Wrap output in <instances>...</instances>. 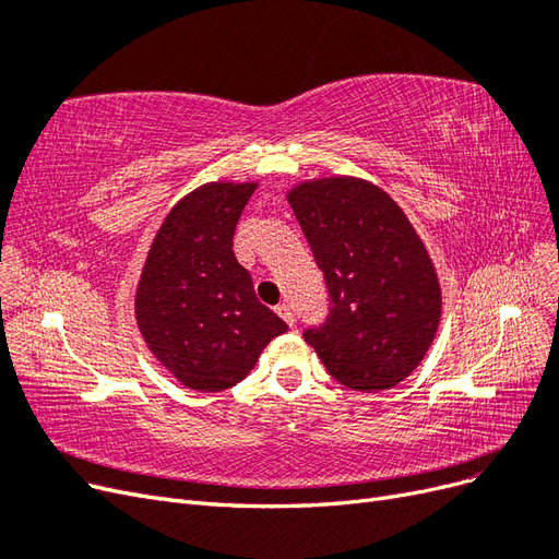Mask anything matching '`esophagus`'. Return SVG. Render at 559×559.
I'll return each instance as SVG.
<instances>
[{
	"label": "esophagus",
	"instance_id": "34e87169",
	"mask_svg": "<svg viewBox=\"0 0 559 559\" xmlns=\"http://www.w3.org/2000/svg\"><path fill=\"white\" fill-rule=\"evenodd\" d=\"M275 312L286 321V324L289 326H294L296 324V314H294V310H292V306H286V302H282V306H277L275 308Z\"/></svg>",
	"mask_w": 559,
	"mask_h": 559
}]
</instances>
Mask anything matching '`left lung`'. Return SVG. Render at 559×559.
Masks as SVG:
<instances>
[{
    "instance_id": "left-lung-1",
    "label": "left lung",
    "mask_w": 559,
    "mask_h": 559,
    "mask_svg": "<svg viewBox=\"0 0 559 559\" xmlns=\"http://www.w3.org/2000/svg\"><path fill=\"white\" fill-rule=\"evenodd\" d=\"M286 198L331 300L324 324L302 333L306 343L349 389L399 384L425 359L441 321V284L427 247L370 181H302Z\"/></svg>"
}]
</instances>
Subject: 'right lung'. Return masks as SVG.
<instances>
[{
  "mask_svg": "<svg viewBox=\"0 0 559 559\" xmlns=\"http://www.w3.org/2000/svg\"><path fill=\"white\" fill-rule=\"evenodd\" d=\"M257 183L212 181L181 198L151 242L134 294L148 349L195 392L249 376L284 321L265 308L233 253V235Z\"/></svg>",
  "mask_w": 559,
  "mask_h": 559,
  "instance_id": "obj_1",
  "label": "right lung"
}]
</instances>
